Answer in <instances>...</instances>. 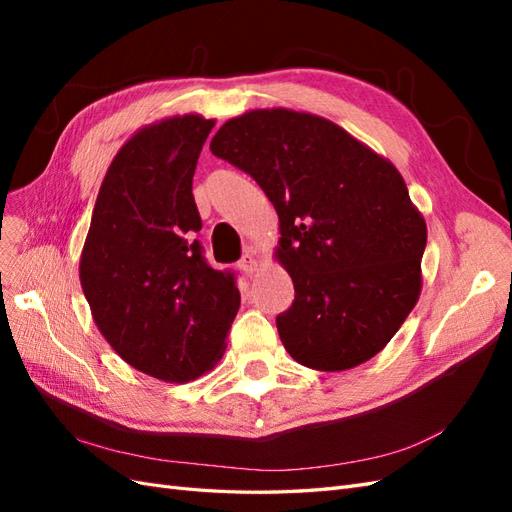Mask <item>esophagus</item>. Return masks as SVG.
Instances as JSON below:
<instances>
[{"mask_svg":"<svg viewBox=\"0 0 512 512\" xmlns=\"http://www.w3.org/2000/svg\"><path fill=\"white\" fill-rule=\"evenodd\" d=\"M245 275H254L256 269H258V258H256V252L252 250V247H247V252L243 254V258L239 260L237 265Z\"/></svg>","mask_w":512,"mask_h":512,"instance_id":"1","label":"esophagus"}]
</instances>
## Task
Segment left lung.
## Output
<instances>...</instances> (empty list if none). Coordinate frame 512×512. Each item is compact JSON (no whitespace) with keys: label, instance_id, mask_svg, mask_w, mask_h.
<instances>
[{"label":"left lung","instance_id":"left-lung-1","mask_svg":"<svg viewBox=\"0 0 512 512\" xmlns=\"http://www.w3.org/2000/svg\"><path fill=\"white\" fill-rule=\"evenodd\" d=\"M209 149L252 175L280 218L275 258L294 301L275 322L292 359L344 371L376 356L423 286L427 224L399 170L337 123L290 108L228 119Z\"/></svg>","mask_w":512,"mask_h":512}]
</instances>
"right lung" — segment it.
I'll list each match as a JSON object with an SVG mask.
<instances>
[{"instance_id": "obj_1", "label": "right lung", "mask_w": 512, "mask_h": 512, "mask_svg": "<svg viewBox=\"0 0 512 512\" xmlns=\"http://www.w3.org/2000/svg\"><path fill=\"white\" fill-rule=\"evenodd\" d=\"M213 119L138 130L108 166L79 277L96 327L134 369L164 382L211 371L241 305L235 275L207 265L192 179Z\"/></svg>"}]
</instances>
